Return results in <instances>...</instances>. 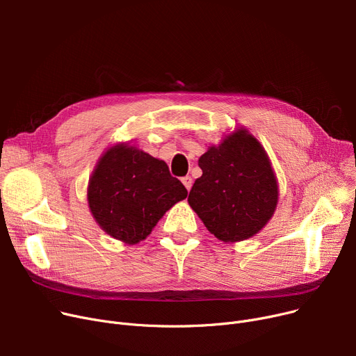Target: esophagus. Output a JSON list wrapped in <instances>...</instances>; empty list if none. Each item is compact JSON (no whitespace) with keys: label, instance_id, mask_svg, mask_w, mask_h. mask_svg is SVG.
<instances>
[{"label":"esophagus","instance_id":"1","mask_svg":"<svg viewBox=\"0 0 356 356\" xmlns=\"http://www.w3.org/2000/svg\"><path fill=\"white\" fill-rule=\"evenodd\" d=\"M181 183L184 184V188L188 189V191H191V189H192L193 180H192V177H191V176H184V177H181Z\"/></svg>","mask_w":356,"mask_h":356}]
</instances>
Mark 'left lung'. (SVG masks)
<instances>
[{
	"mask_svg": "<svg viewBox=\"0 0 356 356\" xmlns=\"http://www.w3.org/2000/svg\"><path fill=\"white\" fill-rule=\"evenodd\" d=\"M199 167L188 202L211 234L239 242L267 225L278 204V181L266 148L247 128L236 127L209 145Z\"/></svg>",
	"mask_w": 356,
	"mask_h": 356,
	"instance_id": "1",
	"label": "left lung"
}]
</instances>
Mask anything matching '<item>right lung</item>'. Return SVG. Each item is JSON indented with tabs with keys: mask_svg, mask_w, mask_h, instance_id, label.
Returning a JSON list of instances; mask_svg holds the SVG:
<instances>
[{
	"mask_svg": "<svg viewBox=\"0 0 356 356\" xmlns=\"http://www.w3.org/2000/svg\"><path fill=\"white\" fill-rule=\"evenodd\" d=\"M186 196L188 191L163 160L129 143L105 149L86 192L99 228L127 245L145 239L163 215Z\"/></svg>",
	"mask_w": 356,
	"mask_h": 356,
	"instance_id": "1",
	"label": "right lung"
}]
</instances>
